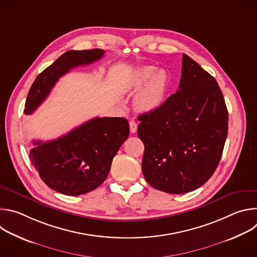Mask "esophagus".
Returning <instances> with one entry per match:
<instances>
[{"label":"esophagus","instance_id":"1","mask_svg":"<svg viewBox=\"0 0 257 257\" xmlns=\"http://www.w3.org/2000/svg\"><path fill=\"white\" fill-rule=\"evenodd\" d=\"M129 125H130V131L131 133H135L137 131V124L135 123V121H130L129 122Z\"/></svg>","mask_w":257,"mask_h":257}]
</instances>
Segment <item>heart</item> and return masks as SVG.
I'll list each match as a JSON object with an SVG mask.
<instances>
[{
    "label": "heart",
    "mask_w": 257,
    "mask_h": 257,
    "mask_svg": "<svg viewBox=\"0 0 257 257\" xmlns=\"http://www.w3.org/2000/svg\"><path fill=\"white\" fill-rule=\"evenodd\" d=\"M153 66L140 67L130 82V88L137 90L146 85L135 97V105L142 112H154L164 102L169 86V77L163 70Z\"/></svg>",
    "instance_id": "b5f03b06"
}]
</instances>
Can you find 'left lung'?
I'll return each instance as SVG.
<instances>
[{
	"instance_id": "8db88e82",
	"label": "left lung",
	"mask_w": 257,
	"mask_h": 257,
	"mask_svg": "<svg viewBox=\"0 0 257 257\" xmlns=\"http://www.w3.org/2000/svg\"><path fill=\"white\" fill-rule=\"evenodd\" d=\"M138 120L142 173L151 186L187 193L213 175L228 135V109L216 80L190 57L182 56L176 93Z\"/></svg>"
}]
</instances>
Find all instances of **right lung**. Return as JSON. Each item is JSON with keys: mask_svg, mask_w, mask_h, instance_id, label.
Masks as SVG:
<instances>
[{"mask_svg": "<svg viewBox=\"0 0 257 257\" xmlns=\"http://www.w3.org/2000/svg\"><path fill=\"white\" fill-rule=\"evenodd\" d=\"M100 49L68 51L36 77L24 114L34 112L56 82L70 69L91 64L103 57ZM129 135L125 118H93L67 134L51 140H34L29 158L41 179L51 189L77 196L97 188L108 175L113 159Z\"/></svg>", "mask_w": 257, "mask_h": 257, "instance_id": "obj_1", "label": "right lung"}]
</instances>
